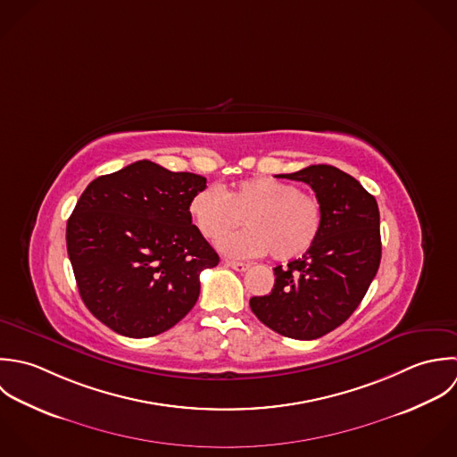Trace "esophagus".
<instances>
[{
	"label": "esophagus",
	"mask_w": 457,
	"mask_h": 457,
	"mask_svg": "<svg viewBox=\"0 0 457 457\" xmlns=\"http://www.w3.org/2000/svg\"><path fill=\"white\" fill-rule=\"evenodd\" d=\"M223 264H225L227 268H232V270L239 271V273H243V271H246V270L250 268V264H246V262H237V261H228V259H225Z\"/></svg>",
	"instance_id": "obj_1"
}]
</instances>
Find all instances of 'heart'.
Wrapping results in <instances>:
<instances>
[{
  "instance_id": "heart-1",
  "label": "heart",
  "mask_w": 457,
  "mask_h": 457,
  "mask_svg": "<svg viewBox=\"0 0 457 457\" xmlns=\"http://www.w3.org/2000/svg\"><path fill=\"white\" fill-rule=\"evenodd\" d=\"M189 214L204 237L218 241L234 257H261L271 252L277 261H291L308 252L322 228L320 200L298 184L271 177L248 179L227 193L204 187L189 202Z\"/></svg>"
}]
</instances>
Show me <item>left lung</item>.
<instances>
[{
  "label": "left lung",
  "mask_w": 457,
  "mask_h": 457,
  "mask_svg": "<svg viewBox=\"0 0 457 457\" xmlns=\"http://www.w3.org/2000/svg\"><path fill=\"white\" fill-rule=\"evenodd\" d=\"M277 177L313 189L322 204V228L302 259L273 270L271 293L253 296L250 306L273 331L313 340L345 322L374 280L381 262L379 209L354 177L329 164Z\"/></svg>",
  "instance_id": "1"
}]
</instances>
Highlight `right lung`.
<instances>
[{
	"mask_svg": "<svg viewBox=\"0 0 457 457\" xmlns=\"http://www.w3.org/2000/svg\"><path fill=\"white\" fill-rule=\"evenodd\" d=\"M205 182L144 159L87 186L67 221V252L79 296L103 324L145 338L195 306L200 273L220 262L189 214Z\"/></svg>",
	"mask_w": 457,
	"mask_h": 457,
	"instance_id": "add662e5",
	"label": "right lung"
}]
</instances>
